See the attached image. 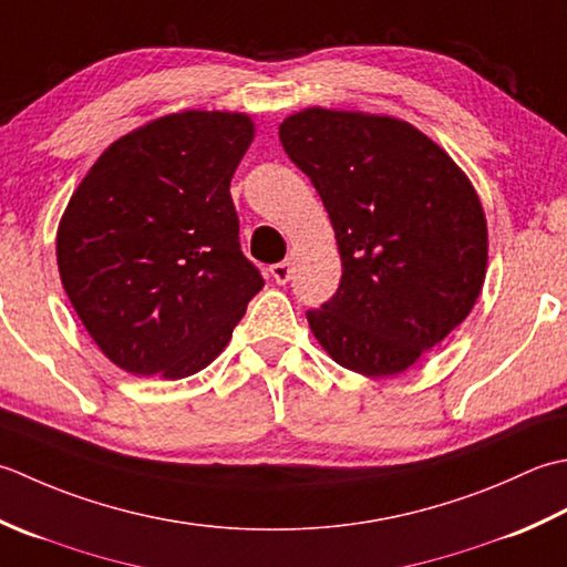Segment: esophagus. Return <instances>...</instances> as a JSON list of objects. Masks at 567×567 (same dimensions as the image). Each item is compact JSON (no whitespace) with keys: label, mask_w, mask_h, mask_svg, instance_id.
Segmentation results:
<instances>
[{"label":"esophagus","mask_w":567,"mask_h":567,"mask_svg":"<svg viewBox=\"0 0 567 567\" xmlns=\"http://www.w3.org/2000/svg\"><path fill=\"white\" fill-rule=\"evenodd\" d=\"M291 274H293V264H291V259L279 261V264H274V267H271V276H274V281H276V284H286L288 279H291Z\"/></svg>","instance_id":"obj_1"}]
</instances>
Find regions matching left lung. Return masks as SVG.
<instances>
[{"label": "left lung", "instance_id": "8db88e82", "mask_svg": "<svg viewBox=\"0 0 567 567\" xmlns=\"http://www.w3.org/2000/svg\"><path fill=\"white\" fill-rule=\"evenodd\" d=\"M338 239L340 288L308 326L340 367L396 377L470 316L487 276V217L445 148L413 124L306 107L279 126Z\"/></svg>", "mask_w": 567, "mask_h": 567}]
</instances>
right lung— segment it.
<instances>
[{
  "instance_id": "right-lung-1",
  "label": "right lung",
  "mask_w": 567,
  "mask_h": 567,
  "mask_svg": "<svg viewBox=\"0 0 567 567\" xmlns=\"http://www.w3.org/2000/svg\"><path fill=\"white\" fill-rule=\"evenodd\" d=\"M251 142L245 112H171L112 142L68 200L58 274L90 338L124 372H200L261 291L229 195Z\"/></svg>"
}]
</instances>
